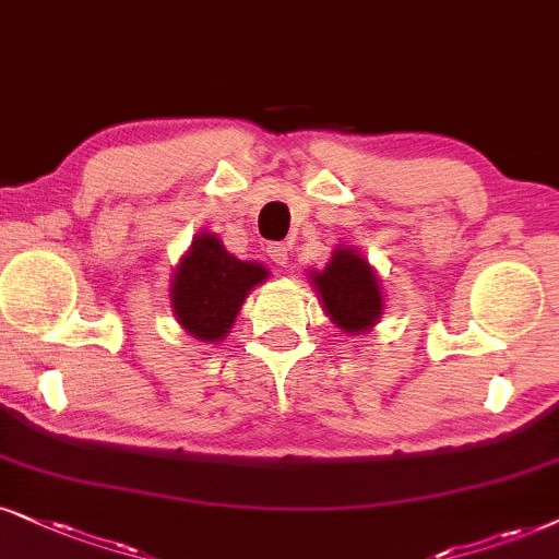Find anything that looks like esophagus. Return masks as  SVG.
<instances>
[{"label":"esophagus","mask_w":559,"mask_h":559,"mask_svg":"<svg viewBox=\"0 0 559 559\" xmlns=\"http://www.w3.org/2000/svg\"><path fill=\"white\" fill-rule=\"evenodd\" d=\"M267 258H271L278 267H286L288 265V247L281 245V242L267 245Z\"/></svg>","instance_id":"1"}]
</instances>
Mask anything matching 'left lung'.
Listing matches in <instances>:
<instances>
[{
    "mask_svg": "<svg viewBox=\"0 0 559 559\" xmlns=\"http://www.w3.org/2000/svg\"><path fill=\"white\" fill-rule=\"evenodd\" d=\"M324 314L345 335H366L384 314L379 273L356 247L341 245L322 271H309Z\"/></svg>",
    "mask_w": 559,
    "mask_h": 559,
    "instance_id": "1",
    "label": "left lung"
}]
</instances>
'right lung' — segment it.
I'll return each mask as SVG.
<instances>
[{
  "label": "right lung",
  "mask_w": 559,
  "mask_h": 559,
  "mask_svg": "<svg viewBox=\"0 0 559 559\" xmlns=\"http://www.w3.org/2000/svg\"><path fill=\"white\" fill-rule=\"evenodd\" d=\"M267 275L263 263L227 252L214 231H198L173 271L169 307L190 337L218 345L229 335L247 294Z\"/></svg>",
  "instance_id": "add662e5"
}]
</instances>
